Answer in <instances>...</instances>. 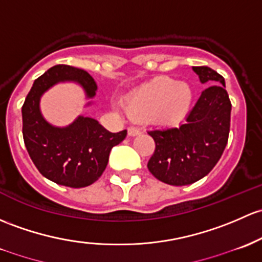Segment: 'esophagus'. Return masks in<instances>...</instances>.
Listing matches in <instances>:
<instances>
[{"instance_id":"esophagus-1","label":"esophagus","mask_w":262,"mask_h":262,"mask_svg":"<svg viewBox=\"0 0 262 262\" xmlns=\"http://www.w3.org/2000/svg\"><path fill=\"white\" fill-rule=\"evenodd\" d=\"M128 134L130 137L138 136V134H140V129L137 128V126H129V128H128Z\"/></svg>"}]
</instances>
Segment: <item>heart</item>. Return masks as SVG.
Instances as JSON below:
<instances>
[{"instance_id": "obj_1", "label": "heart", "mask_w": 262, "mask_h": 262, "mask_svg": "<svg viewBox=\"0 0 262 262\" xmlns=\"http://www.w3.org/2000/svg\"><path fill=\"white\" fill-rule=\"evenodd\" d=\"M193 99L191 85L162 76L145 82L126 96L125 110L133 119L176 125L189 114Z\"/></svg>"}]
</instances>
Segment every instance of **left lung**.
Instances as JSON below:
<instances>
[{"mask_svg": "<svg viewBox=\"0 0 262 262\" xmlns=\"http://www.w3.org/2000/svg\"><path fill=\"white\" fill-rule=\"evenodd\" d=\"M206 88L196 105L178 126L148 132L156 150L148 169L170 186H186L211 172L224 153L230 133L231 101L225 79L207 66H193Z\"/></svg>", "mask_w": 262, "mask_h": 262, "instance_id": "obj_1", "label": "left lung"}]
</instances>
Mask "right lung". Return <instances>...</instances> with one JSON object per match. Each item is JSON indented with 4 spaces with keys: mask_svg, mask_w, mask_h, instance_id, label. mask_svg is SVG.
Segmentation results:
<instances>
[{
    "mask_svg": "<svg viewBox=\"0 0 262 262\" xmlns=\"http://www.w3.org/2000/svg\"><path fill=\"white\" fill-rule=\"evenodd\" d=\"M59 82H76L86 99L94 98L98 89L93 76L82 69L52 66L35 80L22 105L24 142L43 177L61 186L81 188L103 174L110 150L125 139L126 130L110 133L98 120L82 115L66 126L52 125L41 114L40 100L43 93Z\"/></svg>",
    "mask_w": 262,
    "mask_h": 262,
    "instance_id": "add662e5",
    "label": "right lung"
}]
</instances>
